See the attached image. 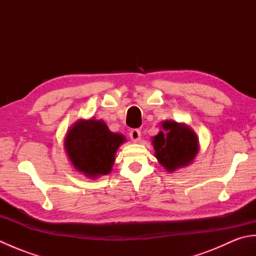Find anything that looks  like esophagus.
<instances>
[{
	"instance_id": "obj_1",
	"label": "esophagus",
	"mask_w": 256,
	"mask_h": 256,
	"mask_svg": "<svg viewBox=\"0 0 256 256\" xmlns=\"http://www.w3.org/2000/svg\"><path fill=\"white\" fill-rule=\"evenodd\" d=\"M130 138L133 140V142H138V140L140 138V131L138 128H133L130 132Z\"/></svg>"
}]
</instances>
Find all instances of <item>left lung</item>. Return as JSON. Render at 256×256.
I'll return each instance as SVG.
<instances>
[{"label": "left lung", "mask_w": 256, "mask_h": 256, "mask_svg": "<svg viewBox=\"0 0 256 256\" xmlns=\"http://www.w3.org/2000/svg\"><path fill=\"white\" fill-rule=\"evenodd\" d=\"M162 130L153 140L155 156L168 172L190 164L198 153V138L187 125L175 121L162 122Z\"/></svg>", "instance_id": "8db88e82"}]
</instances>
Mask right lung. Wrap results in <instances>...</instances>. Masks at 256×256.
I'll use <instances>...</instances> for the list:
<instances>
[{
  "label": "right lung",
  "instance_id": "1",
  "mask_svg": "<svg viewBox=\"0 0 256 256\" xmlns=\"http://www.w3.org/2000/svg\"><path fill=\"white\" fill-rule=\"evenodd\" d=\"M124 140L123 135L110 132L103 121L81 120L69 130L64 148L76 170L96 178L111 172L114 155Z\"/></svg>",
  "mask_w": 256,
  "mask_h": 256
}]
</instances>
